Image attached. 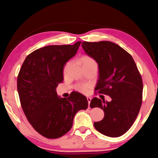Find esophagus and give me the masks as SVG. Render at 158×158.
<instances>
[{"instance_id":"34e87169","label":"esophagus","mask_w":158,"mask_h":158,"mask_svg":"<svg viewBox=\"0 0 158 158\" xmlns=\"http://www.w3.org/2000/svg\"><path fill=\"white\" fill-rule=\"evenodd\" d=\"M87 100H88V102H89V107L90 101H91V98H87Z\"/></svg>"}]
</instances>
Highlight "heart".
<instances>
[{"label":"heart","mask_w":158,"mask_h":158,"mask_svg":"<svg viewBox=\"0 0 158 158\" xmlns=\"http://www.w3.org/2000/svg\"><path fill=\"white\" fill-rule=\"evenodd\" d=\"M81 61L82 63L83 67L84 66H95L98 67V64L96 61L93 59L92 57L89 56H84L81 58ZM77 89L79 91L85 93H87L88 90H89V86L86 85H78L77 86Z\"/></svg>","instance_id":"heart-1"}]
</instances>
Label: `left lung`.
Here are the masks:
<instances>
[{"instance_id":"8db88e82","label":"left lung","mask_w":158,"mask_h":158,"mask_svg":"<svg viewBox=\"0 0 158 158\" xmlns=\"http://www.w3.org/2000/svg\"><path fill=\"white\" fill-rule=\"evenodd\" d=\"M81 46L98 64L95 90L111 98V102L98 98L90 101V107L105 112L104 118L95 122L94 127L107 137H120L132 126L142 103L143 82L137 65L129 53L111 42H83Z\"/></svg>"}]
</instances>
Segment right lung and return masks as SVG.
<instances>
[{"mask_svg":"<svg viewBox=\"0 0 158 158\" xmlns=\"http://www.w3.org/2000/svg\"><path fill=\"white\" fill-rule=\"evenodd\" d=\"M81 42L73 45H50L27 56L17 77L21 107L37 132L56 139L69 132L77 111L88 108L87 98L73 91L60 98L56 87L63 81L67 61L74 56Z\"/></svg>","mask_w":158,"mask_h":158,"instance_id":"add662e5","label":"right lung"}]
</instances>
